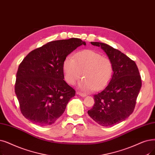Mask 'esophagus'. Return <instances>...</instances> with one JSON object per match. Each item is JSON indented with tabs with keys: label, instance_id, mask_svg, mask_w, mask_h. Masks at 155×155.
Instances as JSON below:
<instances>
[{
	"label": "esophagus",
	"instance_id": "obj_1",
	"mask_svg": "<svg viewBox=\"0 0 155 155\" xmlns=\"http://www.w3.org/2000/svg\"><path fill=\"white\" fill-rule=\"evenodd\" d=\"M77 94H78V95L82 96V97H85L87 96V94H84V93H82V92H77Z\"/></svg>",
	"mask_w": 155,
	"mask_h": 155
}]
</instances>
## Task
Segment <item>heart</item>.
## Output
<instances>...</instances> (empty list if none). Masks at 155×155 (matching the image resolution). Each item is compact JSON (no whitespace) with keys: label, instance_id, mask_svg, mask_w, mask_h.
I'll return each instance as SVG.
<instances>
[{"label":"heart","instance_id":"heart-1","mask_svg":"<svg viewBox=\"0 0 155 155\" xmlns=\"http://www.w3.org/2000/svg\"><path fill=\"white\" fill-rule=\"evenodd\" d=\"M64 78L70 85H74L81 78L78 85L83 91L102 89L108 84L113 75V64L111 59L103 57L92 50H84L76 53L74 58L68 57L64 61Z\"/></svg>","mask_w":155,"mask_h":155}]
</instances>
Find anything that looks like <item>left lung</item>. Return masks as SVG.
I'll return each mask as SVG.
<instances>
[{
  "label": "left lung",
  "instance_id": "1",
  "mask_svg": "<svg viewBox=\"0 0 155 155\" xmlns=\"http://www.w3.org/2000/svg\"><path fill=\"white\" fill-rule=\"evenodd\" d=\"M101 47L113 64L110 83L94 96L92 108L87 111L98 124L111 127L123 122L133 113L142 82L137 66L121 51L101 42H91Z\"/></svg>",
  "mask_w": 155,
  "mask_h": 155
}]
</instances>
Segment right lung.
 I'll list each match as a JSON object with an SVG mask.
<instances>
[{
  "label": "right lung",
  "instance_id": "1",
  "mask_svg": "<svg viewBox=\"0 0 155 155\" xmlns=\"http://www.w3.org/2000/svg\"><path fill=\"white\" fill-rule=\"evenodd\" d=\"M86 45L71 38L48 42L31 51L20 63L15 93L23 115L40 126L54 123L64 113L75 91L63 80L67 56Z\"/></svg>",
  "mask_w": 155,
  "mask_h": 155
}]
</instances>
